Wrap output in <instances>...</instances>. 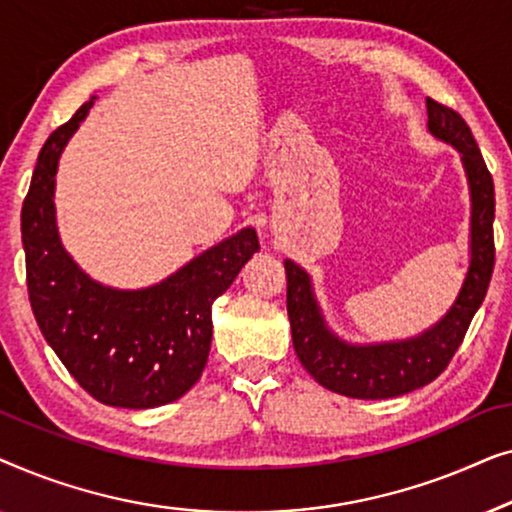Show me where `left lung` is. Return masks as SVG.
I'll return each mask as SVG.
<instances>
[{"label":"left lung","instance_id":"1","mask_svg":"<svg viewBox=\"0 0 512 512\" xmlns=\"http://www.w3.org/2000/svg\"><path fill=\"white\" fill-rule=\"evenodd\" d=\"M429 132L461 153L471 188V265L445 317L415 338L377 345H352L326 326L312 291V279L284 261L286 310L300 363L321 387L349 398H394L436 380L457 352L487 296L494 272V181L473 132L457 111L426 97Z\"/></svg>","mask_w":512,"mask_h":512}]
</instances>
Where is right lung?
<instances>
[{
    "mask_svg": "<svg viewBox=\"0 0 512 512\" xmlns=\"http://www.w3.org/2000/svg\"><path fill=\"white\" fill-rule=\"evenodd\" d=\"M93 100L46 139L34 167L20 212L27 293L46 342L90 396L114 408H158L200 380L212 303L261 247L256 230L244 228L149 289L121 291L90 279L62 247L53 193L60 153Z\"/></svg>",
    "mask_w": 512,
    "mask_h": 512,
    "instance_id": "1",
    "label": "right lung"
}]
</instances>
